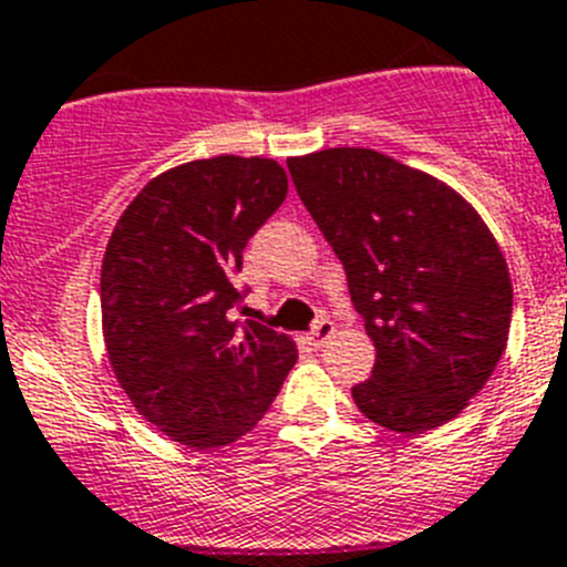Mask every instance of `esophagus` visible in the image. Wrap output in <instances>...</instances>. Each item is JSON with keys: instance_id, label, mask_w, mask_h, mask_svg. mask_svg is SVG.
<instances>
[{"instance_id": "obj_1", "label": "esophagus", "mask_w": 567, "mask_h": 567, "mask_svg": "<svg viewBox=\"0 0 567 567\" xmlns=\"http://www.w3.org/2000/svg\"><path fill=\"white\" fill-rule=\"evenodd\" d=\"M332 334H334V323H332V320L320 318V320H315L312 332H309V340H312L315 349H320V346L327 343V340L332 338Z\"/></svg>"}]
</instances>
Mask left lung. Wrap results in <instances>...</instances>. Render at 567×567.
<instances>
[{"instance_id":"8db88e82","label":"left lung","mask_w":567,"mask_h":567,"mask_svg":"<svg viewBox=\"0 0 567 567\" xmlns=\"http://www.w3.org/2000/svg\"><path fill=\"white\" fill-rule=\"evenodd\" d=\"M287 167L378 349L354 405L400 434L457 417L511 327V275L483 218L452 187L378 150H320Z\"/></svg>"}]
</instances>
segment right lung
Segmentation results:
<instances>
[{
  "label": "right lung",
  "mask_w": 567,
  "mask_h": 567,
  "mask_svg": "<svg viewBox=\"0 0 567 567\" xmlns=\"http://www.w3.org/2000/svg\"><path fill=\"white\" fill-rule=\"evenodd\" d=\"M272 158L173 167L122 213L102 260V327L115 378L144 420L189 449L255 429L298 360L287 334L238 320L247 240L287 198Z\"/></svg>",
  "instance_id": "obj_1"
}]
</instances>
